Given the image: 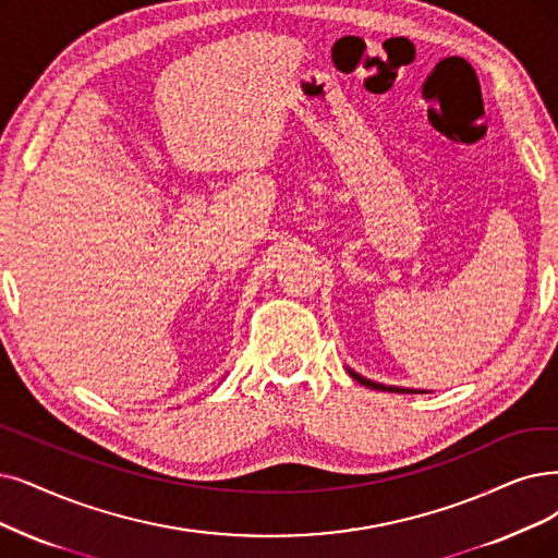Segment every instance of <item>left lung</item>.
<instances>
[{"label": "left lung", "instance_id": "obj_1", "mask_svg": "<svg viewBox=\"0 0 558 558\" xmlns=\"http://www.w3.org/2000/svg\"><path fill=\"white\" fill-rule=\"evenodd\" d=\"M356 383L360 385H364V387H371V389H377V391H398V393H416V391H412V389H398V387H385V385H377V383H371V380H366V377H362V375H356L354 371H348Z\"/></svg>", "mask_w": 558, "mask_h": 558}]
</instances>
